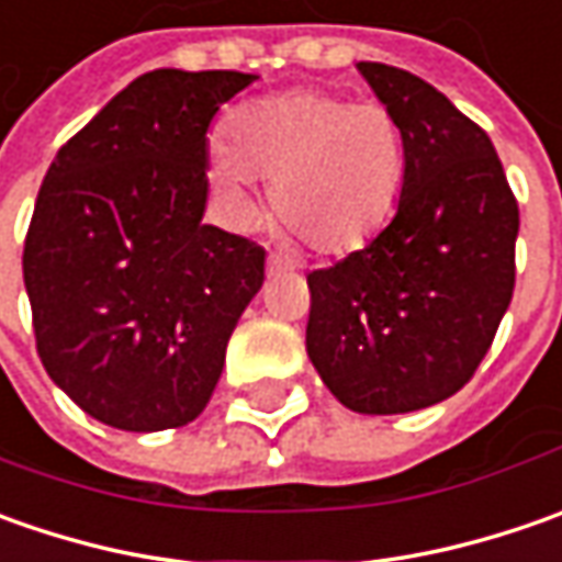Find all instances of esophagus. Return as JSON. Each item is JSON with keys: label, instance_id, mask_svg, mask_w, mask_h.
I'll use <instances>...</instances> for the list:
<instances>
[{"label": "esophagus", "instance_id": "obj_1", "mask_svg": "<svg viewBox=\"0 0 562 562\" xmlns=\"http://www.w3.org/2000/svg\"><path fill=\"white\" fill-rule=\"evenodd\" d=\"M266 271H269V278H274V274H281V271H288V266L278 259V256H269V262H266Z\"/></svg>", "mask_w": 562, "mask_h": 562}]
</instances>
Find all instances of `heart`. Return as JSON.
<instances>
[{
    "label": "heart",
    "mask_w": 562,
    "mask_h": 562,
    "mask_svg": "<svg viewBox=\"0 0 562 562\" xmlns=\"http://www.w3.org/2000/svg\"><path fill=\"white\" fill-rule=\"evenodd\" d=\"M209 175L237 215L249 181L271 184V218L313 256L362 249L391 218L403 181V131L384 102L291 90L244 109L212 143Z\"/></svg>",
    "instance_id": "heart-1"
}]
</instances>
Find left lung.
I'll use <instances>...</instances> for the list:
<instances>
[{
	"instance_id": "left-lung-1",
	"label": "left lung",
	"mask_w": 562,
	"mask_h": 562,
	"mask_svg": "<svg viewBox=\"0 0 562 562\" xmlns=\"http://www.w3.org/2000/svg\"><path fill=\"white\" fill-rule=\"evenodd\" d=\"M403 131V190L369 247L306 274V350L347 409L394 416L453 397L516 284L519 205L494 143L422 77L357 65Z\"/></svg>"
}]
</instances>
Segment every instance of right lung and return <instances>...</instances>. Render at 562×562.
I'll return each mask as SVG.
<instances>
[{"label": "right lung", "instance_id": "1", "mask_svg": "<svg viewBox=\"0 0 562 562\" xmlns=\"http://www.w3.org/2000/svg\"><path fill=\"white\" fill-rule=\"evenodd\" d=\"M256 75L159 68L55 153L24 240L36 353L83 413L121 431L193 422L266 249L203 225L205 134Z\"/></svg>", "mask_w": 562, "mask_h": 562}]
</instances>
